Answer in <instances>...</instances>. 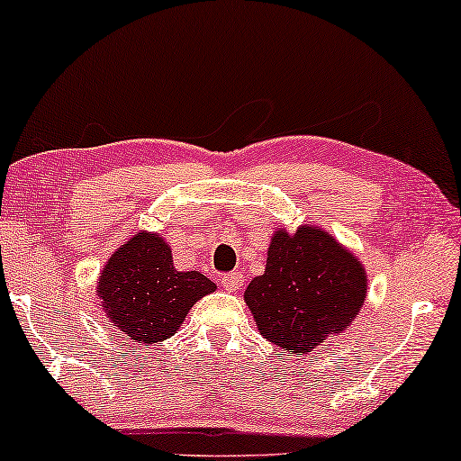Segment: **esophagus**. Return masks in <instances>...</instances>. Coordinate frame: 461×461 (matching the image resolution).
Returning <instances> with one entry per match:
<instances>
[{"label": "esophagus", "mask_w": 461, "mask_h": 461, "mask_svg": "<svg viewBox=\"0 0 461 461\" xmlns=\"http://www.w3.org/2000/svg\"><path fill=\"white\" fill-rule=\"evenodd\" d=\"M220 285H222L224 290H230V292H235V290H241V285H243V275L239 273V271H235V273H229V275H224V277L220 279Z\"/></svg>", "instance_id": "1"}]
</instances>
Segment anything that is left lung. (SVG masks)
<instances>
[{"label": "left lung", "mask_w": 461, "mask_h": 461, "mask_svg": "<svg viewBox=\"0 0 461 461\" xmlns=\"http://www.w3.org/2000/svg\"><path fill=\"white\" fill-rule=\"evenodd\" d=\"M366 298V273L328 232L303 226L277 230L265 275L245 290L258 330L284 351L303 356L343 332Z\"/></svg>", "instance_id": "8db88e82"}]
</instances>
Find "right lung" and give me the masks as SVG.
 Returning a JSON list of instances; mask_svg holds the SVG:
<instances>
[{"mask_svg": "<svg viewBox=\"0 0 461 461\" xmlns=\"http://www.w3.org/2000/svg\"><path fill=\"white\" fill-rule=\"evenodd\" d=\"M216 284L199 271H176L158 235L140 232L112 256L97 294L113 326L135 343H158L176 334L188 309Z\"/></svg>", "mask_w": 461, "mask_h": 461, "instance_id": "right-lung-1", "label": "right lung"}]
</instances>
